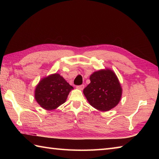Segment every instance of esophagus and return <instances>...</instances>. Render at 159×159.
I'll return each instance as SVG.
<instances>
[{"mask_svg": "<svg viewBox=\"0 0 159 159\" xmlns=\"http://www.w3.org/2000/svg\"><path fill=\"white\" fill-rule=\"evenodd\" d=\"M84 87H85V86H84V85H79V86H77L76 88L78 89L79 90H83L84 89Z\"/></svg>", "mask_w": 159, "mask_h": 159, "instance_id": "esophagus-1", "label": "esophagus"}]
</instances>
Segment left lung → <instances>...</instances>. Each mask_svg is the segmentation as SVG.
Returning <instances> with one entry per match:
<instances>
[{"instance_id": "left-lung-1", "label": "left lung", "mask_w": 159, "mask_h": 159, "mask_svg": "<svg viewBox=\"0 0 159 159\" xmlns=\"http://www.w3.org/2000/svg\"><path fill=\"white\" fill-rule=\"evenodd\" d=\"M91 83L83 90L90 105L100 111H108L120 102L122 88L113 71L109 68L94 72L89 77Z\"/></svg>"}]
</instances>
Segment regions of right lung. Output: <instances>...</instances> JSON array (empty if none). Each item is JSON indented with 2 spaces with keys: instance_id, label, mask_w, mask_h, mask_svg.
<instances>
[{
  "instance_id": "obj_1",
  "label": "right lung",
  "mask_w": 159,
  "mask_h": 159,
  "mask_svg": "<svg viewBox=\"0 0 159 159\" xmlns=\"http://www.w3.org/2000/svg\"><path fill=\"white\" fill-rule=\"evenodd\" d=\"M73 89L59 74H52L43 77L36 85L35 99L43 109L52 111L66 102Z\"/></svg>"
}]
</instances>
